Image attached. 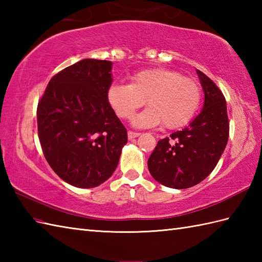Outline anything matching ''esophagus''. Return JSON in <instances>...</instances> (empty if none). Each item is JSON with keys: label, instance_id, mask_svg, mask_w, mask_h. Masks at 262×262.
Wrapping results in <instances>:
<instances>
[{"label": "esophagus", "instance_id": "obj_1", "mask_svg": "<svg viewBox=\"0 0 262 262\" xmlns=\"http://www.w3.org/2000/svg\"><path fill=\"white\" fill-rule=\"evenodd\" d=\"M127 135H128V140H133V138L140 136L141 134H140V133H137V132H132V130H129V132H128Z\"/></svg>", "mask_w": 262, "mask_h": 262}]
</instances>
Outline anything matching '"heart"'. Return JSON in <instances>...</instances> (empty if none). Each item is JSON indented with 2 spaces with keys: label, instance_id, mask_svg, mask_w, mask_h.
I'll use <instances>...</instances> for the list:
<instances>
[{
  "label": "heart",
  "instance_id": "heart-1",
  "mask_svg": "<svg viewBox=\"0 0 262 262\" xmlns=\"http://www.w3.org/2000/svg\"><path fill=\"white\" fill-rule=\"evenodd\" d=\"M107 99L115 114L130 118L146 103L144 113L137 115L134 124L151 127L163 124L166 129L185 127L196 115L202 100V89L180 72L168 69H148L132 76L130 84H113Z\"/></svg>",
  "mask_w": 262,
  "mask_h": 262
}]
</instances>
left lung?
Returning <instances> with one entry per match:
<instances>
[{"label": "left lung", "instance_id": "left-lung-1", "mask_svg": "<svg viewBox=\"0 0 262 262\" xmlns=\"http://www.w3.org/2000/svg\"><path fill=\"white\" fill-rule=\"evenodd\" d=\"M205 93L203 110L189 126L158 142L147 161L161 185L186 189L202 182L215 169L229 140L230 124L223 93L197 70Z\"/></svg>", "mask_w": 262, "mask_h": 262}]
</instances>
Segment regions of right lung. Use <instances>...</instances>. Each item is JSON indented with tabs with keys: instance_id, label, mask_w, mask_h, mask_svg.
I'll list each match as a JSON object with an SVG mask.
<instances>
[{
	"instance_id": "add662e5",
	"label": "right lung",
	"mask_w": 262,
	"mask_h": 262,
	"mask_svg": "<svg viewBox=\"0 0 262 262\" xmlns=\"http://www.w3.org/2000/svg\"><path fill=\"white\" fill-rule=\"evenodd\" d=\"M109 60L86 58L54 75L38 102V136L48 164L77 188L111 177L127 143V130L107 99Z\"/></svg>"
}]
</instances>
